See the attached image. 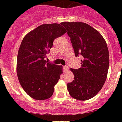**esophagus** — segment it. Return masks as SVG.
Wrapping results in <instances>:
<instances>
[{
    "mask_svg": "<svg viewBox=\"0 0 122 122\" xmlns=\"http://www.w3.org/2000/svg\"><path fill=\"white\" fill-rule=\"evenodd\" d=\"M68 70V67L66 66H63V70H64V71H66L67 70Z\"/></svg>",
    "mask_w": 122,
    "mask_h": 122,
    "instance_id": "34e87169",
    "label": "esophagus"
}]
</instances>
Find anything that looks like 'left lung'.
Returning a JSON list of instances; mask_svg holds the SVG:
<instances>
[{
	"label": "left lung",
	"mask_w": 122,
	"mask_h": 122,
	"mask_svg": "<svg viewBox=\"0 0 122 122\" xmlns=\"http://www.w3.org/2000/svg\"><path fill=\"white\" fill-rule=\"evenodd\" d=\"M70 37L75 56H81V67L71 68L74 80L67 84L73 98L86 101L102 89L107 78L110 57L106 42L101 34L88 24L63 22Z\"/></svg>",
	"instance_id": "8db88e82"
}]
</instances>
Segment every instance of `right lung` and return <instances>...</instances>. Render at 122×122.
I'll use <instances>...</instances> for the list:
<instances>
[{"instance_id": "obj_1", "label": "right lung", "mask_w": 122, "mask_h": 122, "mask_svg": "<svg viewBox=\"0 0 122 122\" xmlns=\"http://www.w3.org/2000/svg\"><path fill=\"white\" fill-rule=\"evenodd\" d=\"M66 30L61 24H44L25 36L17 57L16 71L20 85L29 96L46 100L52 96L54 86L63 73V66L48 63L47 54L54 39Z\"/></svg>"}]
</instances>
